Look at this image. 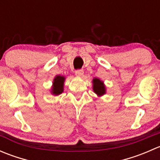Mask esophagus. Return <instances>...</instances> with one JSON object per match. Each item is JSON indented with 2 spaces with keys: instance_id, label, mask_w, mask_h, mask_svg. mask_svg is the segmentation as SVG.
<instances>
[{
  "instance_id": "34e87169",
  "label": "esophagus",
  "mask_w": 160,
  "mask_h": 160,
  "mask_svg": "<svg viewBox=\"0 0 160 160\" xmlns=\"http://www.w3.org/2000/svg\"><path fill=\"white\" fill-rule=\"evenodd\" d=\"M75 74H76V76H77V77H82L83 76V71L82 70H77L75 72Z\"/></svg>"
}]
</instances>
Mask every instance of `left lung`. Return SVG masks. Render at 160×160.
I'll list each match as a JSON object with an SVG mask.
<instances>
[{"mask_svg": "<svg viewBox=\"0 0 160 160\" xmlns=\"http://www.w3.org/2000/svg\"><path fill=\"white\" fill-rule=\"evenodd\" d=\"M93 90L98 97H102L106 93V87L104 82L100 80L99 78L93 79Z\"/></svg>", "mask_w": 160, "mask_h": 160, "instance_id": "8db88e82", "label": "left lung"}]
</instances>
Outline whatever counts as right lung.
<instances>
[{
    "mask_svg": "<svg viewBox=\"0 0 160 160\" xmlns=\"http://www.w3.org/2000/svg\"><path fill=\"white\" fill-rule=\"evenodd\" d=\"M66 77L61 75H56L54 77L52 81V86L50 93L54 96H58L61 94L64 90V82H65Z\"/></svg>",
    "mask_w": 160,
    "mask_h": 160,
    "instance_id": "right-lung-1",
    "label": "right lung"
}]
</instances>
